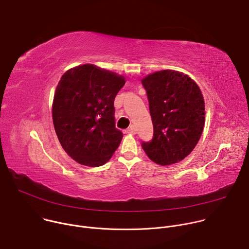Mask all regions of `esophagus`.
Returning a JSON list of instances; mask_svg holds the SVG:
<instances>
[{"mask_svg":"<svg viewBox=\"0 0 249 249\" xmlns=\"http://www.w3.org/2000/svg\"><path fill=\"white\" fill-rule=\"evenodd\" d=\"M125 134H136V129L134 127H130L124 131Z\"/></svg>","mask_w":249,"mask_h":249,"instance_id":"1","label":"esophagus"}]
</instances>
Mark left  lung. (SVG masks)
<instances>
[{
  "label": "left lung",
  "mask_w": 249,
  "mask_h": 249,
  "mask_svg": "<svg viewBox=\"0 0 249 249\" xmlns=\"http://www.w3.org/2000/svg\"><path fill=\"white\" fill-rule=\"evenodd\" d=\"M147 91L154 136L142 148L160 165L185 159L196 147L205 124V103L197 84L172 70L142 80Z\"/></svg>",
  "instance_id": "left-lung-1"
}]
</instances>
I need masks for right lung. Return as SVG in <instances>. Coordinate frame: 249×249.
Masks as SVG:
<instances>
[{"instance_id":"obj_1","label":"right lung","mask_w":249,"mask_h":249,"mask_svg":"<svg viewBox=\"0 0 249 249\" xmlns=\"http://www.w3.org/2000/svg\"><path fill=\"white\" fill-rule=\"evenodd\" d=\"M124 85L123 76L90 64L62 76L52 105L53 124L61 146L77 162L100 166L119 147L123 134L115 127L114 99Z\"/></svg>"}]
</instances>
